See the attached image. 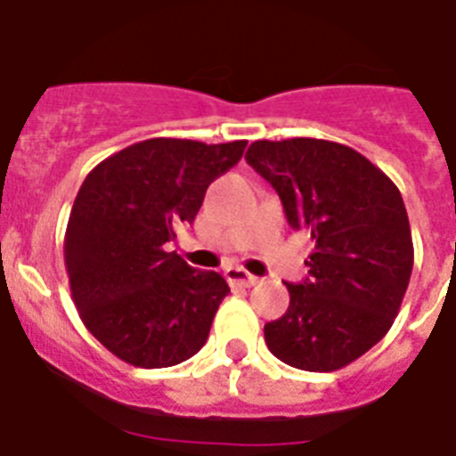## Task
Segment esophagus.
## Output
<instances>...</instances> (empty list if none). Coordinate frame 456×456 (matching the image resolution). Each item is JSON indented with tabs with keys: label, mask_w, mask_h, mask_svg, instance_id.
Wrapping results in <instances>:
<instances>
[{
	"label": "esophagus",
	"mask_w": 456,
	"mask_h": 456,
	"mask_svg": "<svg viewBox=\"0 0 456 456\" xmlns=\"http://www.w3.org/2000/svg\"><path fill=\"white\" fill-rule=\"evenodd\" d=\"M224 277H227L229 284L236 286V289H250V286L257 284V277L248 274L243 267H227Z\"/></svg>",
	"instance_id": "34e87169"
}]
</instances>
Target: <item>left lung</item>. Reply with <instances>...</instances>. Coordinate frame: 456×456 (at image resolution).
Here are the masks:
<instances>
[{
  "instance_id": "8db88e82",
  "label": "left lung",
  "mask_w": 456,
  "mask_h": 456,
  "mask_svg": "<svg viewBox=\"0 0 456 456\" xmlns=\"http://www.w3.org/2000/svg\"><path fill=\"white\" fill-rule=\"evenodd\" d=\"M246 160L314 241L310 277L286 284L289 310L265 324L267 347L296 369L336 371L388 333L404 298L414 246L403 196L362 153L324 139H263Z\"/></svg>"
}]
</instances>
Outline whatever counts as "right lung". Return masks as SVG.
I'll list each match as a JSON object with an SVG mask.
<instances>
[{"label":"right lung","instance_id":"1","mask_svg":"<svg viewBox=\"0 0 456 456\" xmlns=\"http://www.w3.org/2000/svg\"><path fill=\"white\" fill-rule=\"evenodd\" d=\"M246 144L146 139L82 182L63 243L70 291L89 333L127 364L172 367L206 346L229 286L167 243L196 220L210 182L241 160Z\"/></svg>","mask_w":456,"mask_h":456}]
</instances>
